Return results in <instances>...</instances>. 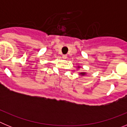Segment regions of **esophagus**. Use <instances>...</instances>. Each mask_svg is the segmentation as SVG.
Listing matches in <instances>:
<instances>
[{
    "mask_svg": "<svg viewBox=\"0 0 127 127\" xmlns=\"http://www.w3.org/2000/svg\"><path fill=\"white\" fill-rule=\"evenodd\" d=\"M67 56L66 55H62L63 59H66V58H67Z\"/></svg>",
    "mask_w": 127,
    "mask_h": 127,
    "instance_id": "obj_1",
    "label": "esophagus"
}]
</instances>
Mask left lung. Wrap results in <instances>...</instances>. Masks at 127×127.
Masks as SVG:
<instances>
[{
    "label": "left lung",
    "instance_id": "1",
    "mask_svg": "<svg viewBox=\"0 0 127 127\" xmlns=\"http://www.w3.org/2000/svg\"><path fill=\"white\" fill-rule=\"evenodd\" d=\"M80 74V75H81V76H85V74H86V73H85V72H81V73H79Z\"/></svg>",
    "mask_w": 127,
    "mask_h": 127
}]
</instances>
